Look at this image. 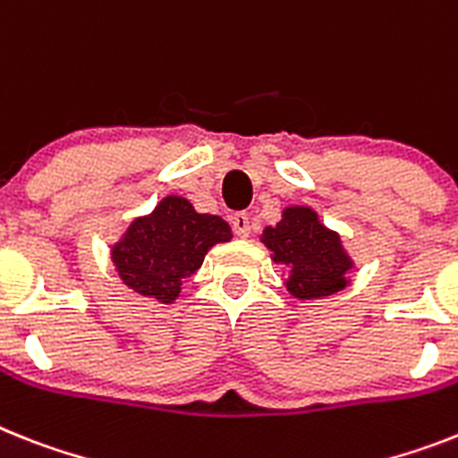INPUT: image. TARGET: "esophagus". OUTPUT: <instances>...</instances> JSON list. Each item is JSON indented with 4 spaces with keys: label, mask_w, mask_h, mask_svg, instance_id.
<instances>
[{
    "label": "esophagus",
    "mask_w": 458,
    "mask_h": 458,
    "mask_svg": "<svg viewBox=\"0 0 458 458\" xmlns=\"http://www.w3.org/2000/svg\"><path fill=\"white\" fill-rule=\"evenodd\" d=\"M230 223H233L235 235L247 237L249 233H251V218H249V214H244V211H237V214H233V216H230Z\"/></svg>",
    "instance_id": "esophagus-1"
}]
</instances>
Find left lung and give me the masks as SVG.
<instances>
[{"label": "left lung", "instance_id": "8db88e82", "mask_svg": "<svg viewBox=\"0 0 458 458\" xmlns=\"http://www.w3.org/2000/svg\"><path fill=\"white\" fill-rule=\"evenodd\" d=\"M263 242L275 253L276 263L291 265L286 288L295 298L310 301L347 286L344 272L352 263L342 251L340 237L326 230L312 209H286L282 223L265 230Z\"/></svg>", "mask_w": 458, "mask_h": 458}]
</instances>
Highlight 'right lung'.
<instances>
[{"label":"right lung","mask_w":458,"mask_h":458,"mask_svg":"<svg viewBox=\"0 0 458 458\" xmlns=\"http://www.w3.org/2000/svg\"><path fill=\"white\" fill-rule=\"evenodd\" d=\"M233 237L223 218L198 214L183 198L170 195L151 216L137 218L114 249L121 279L137 293L172 302L182 279L198 270L216 242Z\"/></svg>","instance_id":"add662e5"}]
</instances>
